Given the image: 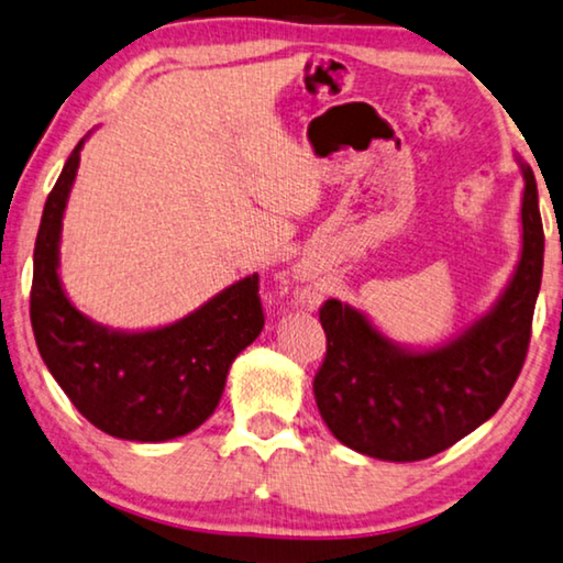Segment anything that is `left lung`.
<instances>
[{
    "label": "left lung",
    "instance_id": "8db88e82",
    "mask_svg": "<svg viewBox=\"0 0 563 563\" xmlns=\"http://www.w3.org/2000/svg\"><path fill=\"white\" fill-rule=\"evenodd\" d=\"M523 254L493 312L462 338L409 353L380 335L357 309L328 299L320 322L328 353L314 373V401L350 450L388 462H417L450 450L500 409L531 342L543 274L539 187L523 167Z\"/></svg>",
    "mask_w": 563,
    "mask_h": 563
}]
</instances>
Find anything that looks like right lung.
<instances>
[{
	"label": "right lung",
	"mask_w": 563,
	"mask_h": 563,
	"mask_svg": "<svg viewBox=\"0 0 563 563\" xmlns=\"http://www.w3.org/2000/svg\"><path fill=\"white\" fill-rule=\"evenodd\" d=\"M80 144L47 195L40 221L32 332L47 371L96 429L129 442H167L198 429L216 411L235 355L264 330L258 274L162 330L111 332L86 320L58 279L60 221Z\"/></svg>",
	"instance_id": "right-lung-1"
}]
</instances>
